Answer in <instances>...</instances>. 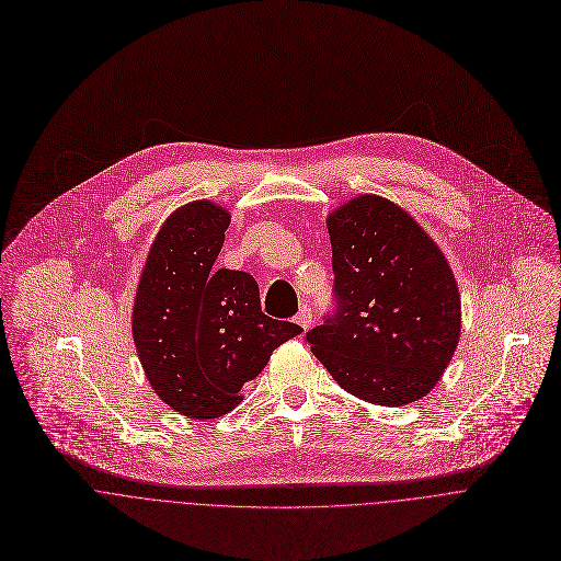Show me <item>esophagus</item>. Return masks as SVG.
Masks as SVG:
<instances>
[{"mask_svg":"<svg viewBox=\"0 0 561 561\" xmlns=\"http://www.w3.org/2000/svg\"><path fill=\"white\" fill-rule=\"evenodd\" d=\"M295 323H297V325H301L304 330H308V328L312 325V310H310L308 306H304V308L297 312V317H295Z\"/></svg>","mask_w":561,"mask_h":561,"instance_id":"esophagus-1","label":"esophagus"}]
</instances>
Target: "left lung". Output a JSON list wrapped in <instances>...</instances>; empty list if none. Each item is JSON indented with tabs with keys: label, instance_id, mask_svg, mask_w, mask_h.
Segmentation results:
<instances>
[{
	"label": "left lung",
	"instance_id": "8db88e82",
	"mask_svg": "<svg viewBox=\"0 0 561 561\" xmlns=\"http://www.w3.org/2000/svg\"><path fill=\"white\" fill-rule=\"evenodd\" d=\"M336 312L306 334L352 397L399 408L427 397L460 339V293L440 247L399 205L360 194L325 220Z\"/></svg>",
	"mask_w": 561,
	"mask_h": 561
}]
</instances>
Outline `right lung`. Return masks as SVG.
<instances>
[{
	"instance_id": "obj_1",
	"label": "right lung",
	"mask_w": 561,
	"mask_h": 561,
	"mask_svg": "<svg viewBox=\"0 0 561 561\" xmlns=\"http://www.w3.org/2000/svg\"><path fill=\"white\" fill-rule=\"evenodd\" d=\"M231 214L194 201L156 233L131 308L134 345L158 399L194 421L242 403L275 347L301 328L262 312L260 286L242 271H214Z\"/></svg>"
}]
</instances>
